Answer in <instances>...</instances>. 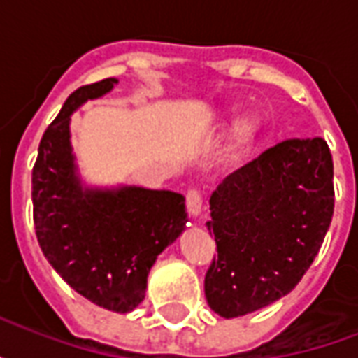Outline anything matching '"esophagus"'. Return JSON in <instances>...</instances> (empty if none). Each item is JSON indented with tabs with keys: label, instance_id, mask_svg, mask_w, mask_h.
<instances>
[{
	"label": "esophagus",
	"instance_id": "34e87169",
	"mask_svg": "<svg viewBox=\"0 0 358 358\" xmlns=\"http://www.w3.org/2000/svg\"><path fill=\"white\" fill-rule=\"evenodd\" d=\"M203 194L199 189H189L186 194V207L189 210V215H194V217H199L203 210Z\"/></svg>",
	"mask_w": 358,
	"mask_h": 358
}]
</instances>
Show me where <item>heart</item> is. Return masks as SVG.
Returning <instances> with one entry per match:
<instances>
[{"mask_svg": "<svg viewBox=\"0 0 358 358\" xmlns=\"http://www.w3.org/2000/svg\"><path fill=\"white\" fill-rule=\"evenodd\" d=\"M220 118H222V120L230 118V113H228V115H220ZM259 130H261V124H259L257 118H240V120L232 126L230 138H228V143H226V157H228V161H238V159H241V157L245 155L249 149L253 148V143L257 141Z\"/></svg>", "mask_w": 358, "mask_h": 358, "instance_id": "obj_1", "label": "heart"}]
</instances>
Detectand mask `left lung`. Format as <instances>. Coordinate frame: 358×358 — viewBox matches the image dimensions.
Instances as JSON below:
<instances>
[{"label": "left lung", "instance_id": "obj_1", "mask_svg": "<svg viewBox=\"0 0 358 358\" xmlns=\"http://www.w3.org/2000/svg\"><path fill=\"white\" fill-rule=\"evenodd\" d=\"M217 253L205 274L209 307L248 315L289 293L320 251L334 215V163L322 138L276 143L210 195Z\"/></svg>", "mask_w": 358, "mask_h": 358}]
</instances>
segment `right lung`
I'll use <instances>...</instances> for the list:
<instances>
[{
  "mask_svg": "<svg viewBox=\"0 0 358 358\" xmlns=\"http://www.w3.org/2000/svg\"><path fill=\"white\" fill-rule=\"evenodd\" d=\"M115 82L105 78L73 92L45 128L32 169V205L36 238L59 276L95 305L128 313L145 297L157 255L187 220L184 197L174 192L80 187L69 141L71 115Z\"/></svg>",
  "mask_w": 358,
  "mask_h": 358,
  "instance_id": "1",
  "label": "right lung"
}]
</instances>
